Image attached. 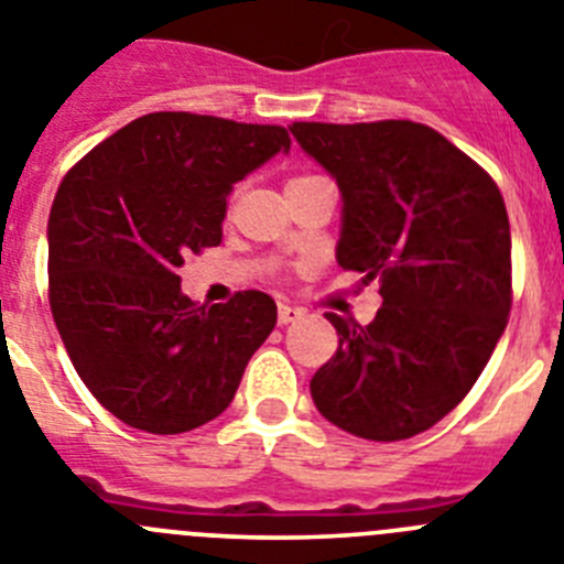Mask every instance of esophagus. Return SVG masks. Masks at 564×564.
I'll return each instance as SVG.
<instances>
[{"label": "esophagus", "mask_w": 564, "mask_h": 564, "mask_svg": "<svg viewBox=\"0 0 564 564\" xmlns=\"http://www.w3.org/2000/svg\"><path fill=\"white\" fill-rule=\"evenodd\" d=\"M301 317H303V308L289 306V303H281V306H278V323H281V326H289V323H294V319H301Z\"/></svg>", "instance_id": "1"}]
</instances>
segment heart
<instances>
[{
  "instance_id": "obj_1",
  "label": "heart",
  "mask_w": 564,
  "mask_h": 564,
  "mask_svg": "<svg viewBox=\"0 0 564 564\" xmlns=\"http://www.w3.org/2000/svg\"><path fill=\"white\" fill-rule=\"evenodd\" d=\"M297 180H306V176H297ZM294 182V180H292Z\"/></svg>"
}]
</instances>
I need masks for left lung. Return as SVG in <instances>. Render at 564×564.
<instances>
[{
  "mask_svg": "<svg viewBox=\"0 0 564 564\" xmlns=\"http://www.w3.org/2000/svg\"><path fill=\"white\" fill-rule=\"evenodd\" d=\"M343 196L337 263L379 281L368 326L328 314L339 348L312 377L345 433L402 441L478 382L511 308V232L491 176L430 126L292 123Z\"/></svg>",
  "mask_w": 564,
  "mask_h": 564,
  "instance_id": "left-lung-1",
  "label": "left lung"
}]
</instances>
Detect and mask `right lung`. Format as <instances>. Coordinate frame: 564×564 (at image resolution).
<instances>
[{
	"label": "right lung",
	"mask_w": 564,
	"mask_h": 564,
	"mask_svg": "<svg viewBox=\"0 0 564 564\" xmlns=\"http://www.w3.org/2000/svg\"><path fill=\"white\" fill-rule=\"evenodd\" d=\"M289 145L281 126L154 111L61 182L47 221L50 308L78 377L129 427L176 435L225 413L275 328L270 294L199 306L176 270L219 247L232 185Z\"/></svg>",
	"instance_id": "add662e5"
}]
</instances>
